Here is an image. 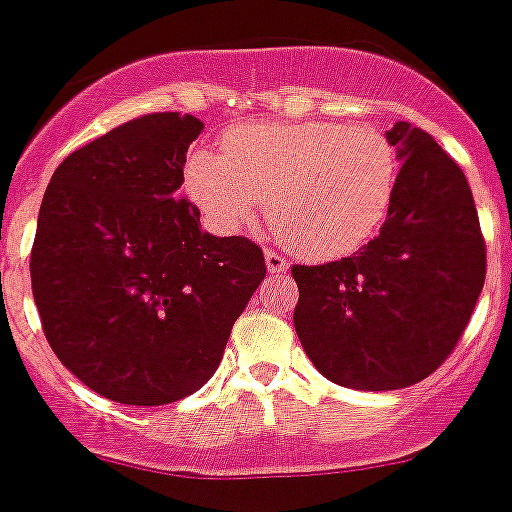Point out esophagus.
I'll return each instance as SVG.
<instances>
[{
	"mask_svg": "<svg viewBox=\"0 0 512 512\" xmlns=\"http://www.w3.org/2000/svg\"><path fill=\"white\" fill-rule=\"evenodd\" d=\"M266 269H269V274H286L289 271V261L284 259V256H279L276 251H266Z\"/></svg>",
	"mask_w": 512,
	"mask_h": 512,
	"instance_id": "34e87169",
	"label": "esophagus"
}]
</instances>
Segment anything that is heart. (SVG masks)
<instances>
[{
    "instance_id": "obj_1",
    "label": "heart",
    "mask_w": 512,
    "mask_h": 512,
    "mask_svg": "<svg viewBox=\"0 0 512 512\" xmlns=\"http://www.w3.org/2000/svg\"><path fill=\"white\" fill-rule=\"evenodd\" d=\"M399 153L377 125L251 123L223 135L221 153L188 155L186 188L213 228L246 231L264 201L274 233L306 259L359 251L387 221Z\"/></svg>"
}]
</instances>
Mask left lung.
<instances>
[{
	"label": "left lung",
	"instance_id": "obj_1",
	"mask_svg": "<svg viewBox=\"0 0 512 512\" xmlns=\"http://www.w3.org/2000/svg\"><path fill=\"white\" fill-rule=\"evenodd\" d=\"M387 135L402 170L379 236L342 261L291 266L306 357L326 379L369 392L430 377L485 284V241L460 165L410 123Z\"/></svg>",
	"mask_w": 512,
	"mask_h": 512
}]
</instances>
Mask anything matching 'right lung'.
<instances>
[{"label":"right lung","instance_id":"add662e5","mask_svg":"<svg viewBox=\"0 0 512 512\" xmlns=\"http://www.w3.org/2000/svg\"><path fill=\"white\" fill-rule=\"evenodd\" d=\"M201 130L180 113L130 120L67 155L42 198L29 274L45 337L120 405L201 389L266 276L256 243L201 231V211L178 196Z\"/></svg>","mask_w":512,"mask_h":512}]
</instances>
